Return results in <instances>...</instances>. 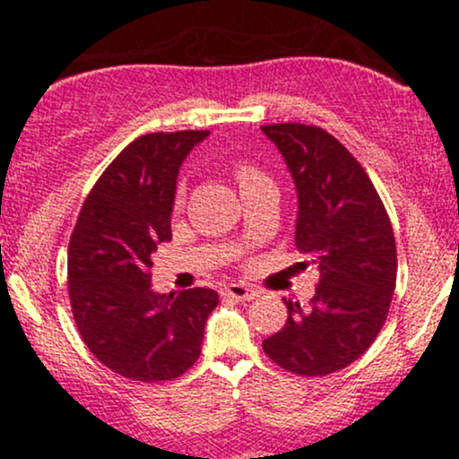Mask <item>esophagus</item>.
Masks as SVG:
<instances>
[{
  "instance_id": "34e87169",
  "label": "esophagus",
  "mask_w": 459,
  "mask_h": 459,
  "mask_svg": "<svg viewBox=\"0 0 459 459\" xmlns=\"http://www.w3.org/2000/svg\"><path fill=\"white\" fill-rule=\"evenodd\" d=\"M224 296L233 298V299H239V302H247V299H255L259 293L255 291V289H250L247 284H241V282H230L224 287Z\"/></svg>"
}]
</instances>
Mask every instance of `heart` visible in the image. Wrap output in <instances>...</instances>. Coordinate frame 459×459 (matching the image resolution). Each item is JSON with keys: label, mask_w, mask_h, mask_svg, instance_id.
<instances>
[{"label": "heart", "mask_w": 459, "mask_h": 459, "mask_svg": "<svg viewBox=\"0 0 459 459\" xmlns=\"http://www.w3.org/2000/svg\"><path fill=\"white\" fill-rule=\"evenodd\" d=\"M233 172H235L237 183H239V187L247 186V183L265 181V178H267V177L263 175V172L259 170V168L252 166V163H247V161H239V163H235ZM181 200H183V192H181V189H178V194H177V204H181Z\"/></svg>", "instance_id": "1"}]
</instances>
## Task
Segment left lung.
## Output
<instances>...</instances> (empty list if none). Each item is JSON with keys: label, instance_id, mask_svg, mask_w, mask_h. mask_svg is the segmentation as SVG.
Listing matches in <instances>:
<instances>
[{"label": "left lung", "instance_id": "8db88e82", "mask_svg": "<svg viewBox=\"0 0 459 459\" xmlns=\"http://www.w3.org/2000/svg\"><path fill=\"white\" fill-rule=\"evenodd\" d=\"M298 189L296 246L317 265L308 307L284 299L281 332L263 341L272 362L296 376H328L358 360L380 334L397 281V246L380 194L334 135L315 125H263Z\"/></svg>", "mask_w": 459, "mask_h": 459}]
</instances>
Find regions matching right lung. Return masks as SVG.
Here are the masks:
<instances>
[{
	"label": "right lung",
	"mask_w": 459,
	"mask_h": 459,
	"mask_svg": "<svg viewBox=\"0 0 459 459\" xmlns=\"http://www.w3.org/2000/svg\"><path fill=\"white\" fill-rule=\"evenodd\" d=\"M209 131L140 135L88 194L68 241V298L83 343L101 365L138 382L183 376L200 356L213 289H151V255L170 241L178 168Z\"/></svg>",
	"instance_id": "right-lung-1"
}]
</instances>
